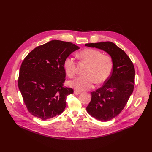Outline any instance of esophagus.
Masks as SVG:
<instances>
[{
    "mask_svg": "<svg viewBox=\"0 0 152 152\" xmlns=\"http://www.w3.org/2000/svg\"><path fill=\"white\" fill-rule=\"evenodd\" d=\"M74 93H75L76 95H78V94H80L81 92H80V91H74Z\"/></svg>",
    "mask_w": 152,
    "mask_h": 152,
    "instance_id": "esophagus-1",
    "label": "esophagus"
}]
</instances>
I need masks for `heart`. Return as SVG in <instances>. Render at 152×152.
I'll use <instances>...</instances> for the list:
<instances>
[{
	"label": "heart",
	"instance_id": "b5f03b06",
	"mask_svg": "<svg viewBox=\"0 0 152 152\" xmlns=\"http://www.w3.org/2000/svg\"><path fill=\"white\" fill-rule=\"evenodd\" d=\"M78 58L89 64L85 75L79 76L69 82V85L79 91L91 89L96 83L102 84L110 76L113 69L112 58L103 55L100 50L86 49L77 54ZM63 66L66 73L73 77L76 73V61L75 58L68 56L64 61Z\"/></svg>",
	"mask_w": 152,
	"mask_h": 152
}]
</instances>
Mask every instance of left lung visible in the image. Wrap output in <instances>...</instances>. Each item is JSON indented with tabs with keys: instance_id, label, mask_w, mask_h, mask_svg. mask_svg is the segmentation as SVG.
<instances>
[{
	"instance_id": "left-lung-1",
	"label": "left lung",
	"mask_w": 152,
	"mask_h": 152,
	"mask_svg": "<svg viewBox=\"0 0 152 152\" xmlns=\"http://www.w3.org/2000/svg\"><path fill=\"white\" fill-rule=\"evenodd\" d=\"M85 46L103 50L113 59L110 76L103 86L91 92V101L86 107L88 113L96 119L109 121L121 112L133 93L134 67L126 53L111 42L87 43Z\"/></svg>"
}]
</instances>
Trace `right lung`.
I'll return each mask as SVG.
<instances>
[{"mask_svg":"<svg viewBox=\"0 0 152 152\" xmlns=\"http://www.w3.org/2000/svg\"><path fill=\"white\" fill-rule=\"evenodd\" d=\"M79 48L70 42L51 40L37 46L23 61L18 87L33 116L43 121L61 114L67 96L73 90L63 86L65 59Z\"/></svg>","mask_w":152,"mask_h":152,"instance_id":"1","label":"right lung"}]
</instances>
